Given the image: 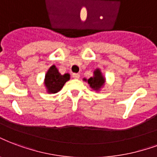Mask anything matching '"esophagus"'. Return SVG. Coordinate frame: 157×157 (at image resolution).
Returning <instances> with one entry per match:
<instances>
[{"mask_svg": "<svg viewBox=\"0 0 157 157\" xmlns=\"http://www.w3.org/2000/svg\"><path fill=\"white\" fill-rule=\"evenodd\" d=\"M72 77L74 79H79L80 78V74H78V73H73Z\"/></svg>", "mask_w": 157, "mask_h": 157, "instance_id": "esophagus-1", "label": "esophagus"}]
</instances>
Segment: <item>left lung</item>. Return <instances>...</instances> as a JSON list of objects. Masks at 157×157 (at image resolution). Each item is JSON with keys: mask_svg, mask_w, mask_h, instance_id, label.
Returning <instances> with one entry per match:
<instances>
[{"mask_svg": "<svg viewBox=\"0 0 157 157\" xmlns=\"http://www.w3.org/2000/svg\"><path fill=\"white\" fill-rule=\"evenodd\" d=\"M87 82L90 87L93 88L94 90H99L100 88L103 86V84L105 83V78L102 76L100 70L97 69L94 72L93 77H90V79H88Z\"/></svg>", "mask_w": 157, "mask_h": 157, "instance_id": "1", "label": "left lung"}]
</instances>
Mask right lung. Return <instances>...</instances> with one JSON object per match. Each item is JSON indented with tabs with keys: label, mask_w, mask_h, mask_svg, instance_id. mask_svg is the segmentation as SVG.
<instances>
[{
	"label": "right lung",
	"mask_w": 157,
	"mask_h": 157,
	"mask_svg": "<svg viewBox=\"0 0 157 157\" xmlns=\"http://www.w3.org/2000/svg\"><path fill=\"white\" fill-rule=\"evenodd\" d=\"M70 79L69 74L61 75L55 66H52L46 74L45 85L49 93H56L63 87L65 83Z\"/></svg>",
	"instance_id": "add662e5"
}]
</instances>
